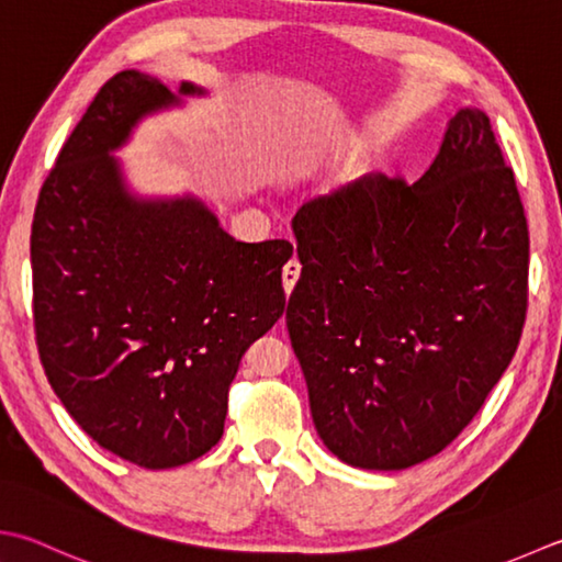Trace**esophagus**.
<instances>
[{"instance_id": "1", "label": "esophagus", "mask_w": 562, "mask_h": 562, "mask_svg": "<svg viewBox=\"0 0 562 562\" xmlns=\"http://www.w3.org/2000/svg\"><path fill=\"white\" fill-rule=\"evenodd\" d=\"M300 272H302V266H300V260H296V258H290L288 262H284L282 284H284V292H288V294L294 290L296 280H300Z\"/></svg>"}]
</instances>
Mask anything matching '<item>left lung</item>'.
Segmentation results:
<instances>
[{"label":"left lung","mask_w":562,"mask_h":562,"mask_svg":"<svg viewBox=\"0 0 562 562\" xmlns=\"http://www.w3.org/2000/svg\"><path fill=\"white\" fill-rule=\"evenodd\" d=\"M292 228L288 328L322 441L366 470L438 456L507 370L529 306V226L487 114L460 109L414 184L366 178Z\"/></svg>","instance_id":"8db88e82"}]
</instances>
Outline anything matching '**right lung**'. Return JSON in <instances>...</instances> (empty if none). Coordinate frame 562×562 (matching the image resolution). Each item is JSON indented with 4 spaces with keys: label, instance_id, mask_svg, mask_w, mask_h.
Instances as JSON below:
<instances>
[{
    "label": "right lung",
    "instance_id": "right-lung-1",
    "mask_svg": "<svg viewBox=\"0 0 562 562\" xmlns=\"http://www.w3.org/2000/svg\"><path fill=\"white\" fill-rule=\"evenodd\" d=\"M172 102L150 75L106 80L63 143L31 226L33 331L50 387L99 446L148 470L218 443L240 356L284 312L292 256L284 238H231L194 200L136 202L124 190L109 150Z\"/></svg>",
    "mask_w": 562,
    "mask_h": 562
}]
</instances>
